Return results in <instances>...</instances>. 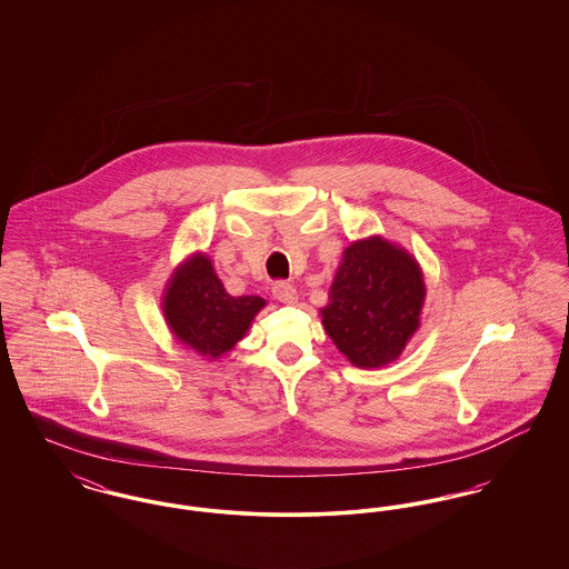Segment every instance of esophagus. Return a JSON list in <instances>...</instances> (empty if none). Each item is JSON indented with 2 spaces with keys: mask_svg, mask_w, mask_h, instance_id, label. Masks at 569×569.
<instances>
[{
  "mask_svg": "<svg viewBox=\"0 0 569 569\" xmlns=\"http://www.w3.org/2000/svg\"><path fill=\"white\" fill-rule=\"evenodd\" d=\"M272 297L277 298L279 302L292 305V302H297L298 300L297 288L290 286V283H286V281H277V283L272 286Z\"/></svg>",
  "mask_w": 569,
  "mask_h": 569,
  "instance_id": "34e87169",
  "label": "esophagus"
}]
</instances>
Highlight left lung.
<instances>
[{
	"mask_svg": "<svg viewBox=\"0 0 569 569\" xmlns=\"http://www.w3.org/2000/svg\"><path fill=\"white\" fill-rule=\"evenodd\" d=\"M425 297L416 258L399 244L369 237L343 251L322 325L352 365L378 369L406 350L420 326Z\"/></svg>",
	"mask_w": 569,
	"mask_h": 569,
	"instance_id": "8db88e82",
	"label": "left lung"
}]
</instances>
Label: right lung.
I'll use <instances>...</instances> for the list:
<instances>
[{
	"instance_id": "add662e5",
	"label": "right lung",
	"mask_w": 569,
	"mask_h": 569,
	"mask_svg": "<svg viewBox=\"0 0 569 569\" xmlns=\"http://www.w3.org/2000/svg\"><path fill=\"white\" fill-rule=\"evenodd\" d=\"M264 305L260 297H230L204 253H193L174 271L162 300L172 335L209 360L230 352Z\"/></svg>"
}]
</instances>
